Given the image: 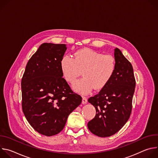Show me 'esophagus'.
<instances>
[{"mask_svg":"<svg viewBox=\"0 0 158 158\" xmlns=\"http://www.w3.org/2000/svg\"><path fill=\"white\" fill-rule=\"evenodd\" d=\"M87 102V99L86 97H82V103L83 104H85Z\"/></svg>","mask_w":158,"mask_h":158,"instance_id":"esophagus-1","label":"esophagus"}]
</instances>
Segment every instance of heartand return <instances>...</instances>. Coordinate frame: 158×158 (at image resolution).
I'll use <instances>...</instances> for the list:
<instances>
[{
  "mask_svg": "<svg viewBox=\"0 0 158 158\" xmlns=\"http://www.w3.org/2000/svg\"><path fill=\"white\" fill-rule=\"evenodd\" d=\"M116 65L112 56L89 49L77 51L74 58L65 56L60 61L62 73L67 82H74L82 71L84 77L73 84L74 91L82 94L89 93L94 87L103 88L113 76Z\"/></svg>",
  "mask_w": 158,
  "mask_h": 158,
  "instance_id": "1",
  "label": "heart"
}]
</instances>
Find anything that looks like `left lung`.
Segmentation results:
<instances>
[{
    "label": "left lung",
    "instance_id": "8db88e82",
    "mask_svg": "<svg viewBox=\"0 0 158 158\" xmlns=\"http://www.w3.org/2000/svg\"><path fill=\"white\" fill-rule=\"evenodd\" d=\"M116 70L100 92L88 99L96 110L94 119L87 123L89 131L105 138L118 132L128 121L136 81L130 62L118 49H114Z\"/></svg>",
    "mask_w": 158,
    "mask_h": 158
}]
</instances>
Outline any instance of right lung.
I'll return each instance as SVG.
<instances>
[{
  "mask_svg": "<svg viewBox=\"0 0 158 158\" xmlns=\"http://www.w3.org/2000/svg\"><path fill=\"white\" fill-rule=\"evenodd\" d=\"M65 44L43 43L28 61L21 81L22 110L39 133L51 136L64 127L82 102L62 77L60 61Z\"/></svg>",
  "mask_w": 158,
  "mask_h": 158,
  "instance_id": "1",
  "label": "right lung"
}]
</instances>
